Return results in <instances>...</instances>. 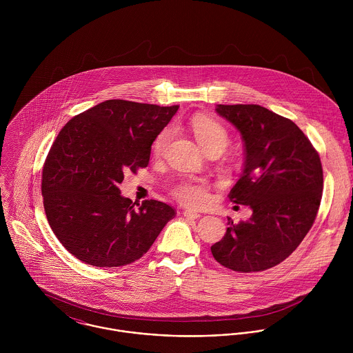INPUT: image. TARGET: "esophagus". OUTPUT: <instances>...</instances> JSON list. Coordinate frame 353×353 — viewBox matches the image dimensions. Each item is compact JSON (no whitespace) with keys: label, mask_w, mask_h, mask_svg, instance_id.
<instances>
[{"label":"esophagus","mask_w":353,"mask_h":353,"mask_svg":"<svg viewBox=\"0 0 353 353\" xmlns=\"http://www.w3.org/2000/svg\"><path fill=\"white\" fill-rule=\"evenodd\" d=\"M183 216H185V217H188V219H193V220H196V219H199L201 214H200V213H197V212H193V210H190V209H186V210H183Z\"/></svg>","instance_id":"esophagus-1"}]
</instances>
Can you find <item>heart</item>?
Listing matches in <instances>:
<instances>
[{
	"mask_svg": "<svg viewBox=\"0 0 353 353\" xmlns=\"http://www.w3.org/2000/svg\"><path fill=\"white\" fill-rule=\"evenodd\" d=\"M190 126L197 143L201 145L203 151L213 147H217L223 151L227 148L230 137L225 128L220 122L209 117L200 115L193 118ZM170 137H171L170 129H164L163 132L159 133V136L153 143L154 154H160L164 151ZM172 196L186 206L201 208L209 200V185L203 179H197V178L183 179L174 186Z\"/></svg>",
	"mask_w": 353,
	"mask_h": 353,
	"instance_id": "heart-1",
	"label": "heart"
}]
</instances>
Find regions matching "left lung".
Here are the masks:
<instances>
[{"label": "left lung", "instance_id": "left-lung-1", "mask_svg": "<svg viewBox=\"0 0 353 353\" xmlns=\"http://www.w3.org/2000/svg\"><path fill=\"white\" fill-rule=\"evenodd\" d=\"M245 143V167L228 197L249 205L252 217L230 227L210 250L241 273L270 269L302 243L316 217L323 189L318 152L302 130L258 104H217Z\"/></svg>", "mask_w": 353, "mask_h": 353}]
</instances>
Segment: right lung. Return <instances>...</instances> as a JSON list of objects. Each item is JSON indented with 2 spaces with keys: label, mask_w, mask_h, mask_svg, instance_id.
Here are the masks:
<instances>
[{
  "label": "right lung",
  "mask_w": 353,
  "mask_h": 353,
  "mask_svg": "<svg viewBox=\"0 0 353 353\" xmlns=\"http://www.w3.org/2000/svg\"><path fill=\"white\" fill-rule=\"evenodd\" d=\"M178 108L111 99L73 117L58 133L42 172L43 206L58 241L80 261L99 268L132 263L175 217L172 206L133 203L118 186L123 174L148 165L152 143Z\"/></svg>",
  "instance_id": "add662e5"
}]
</instances>
